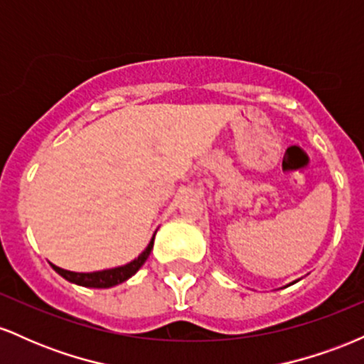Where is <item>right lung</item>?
<instances>
[{
	"label": "right lung",
	"instance_id": "add662e5",
	"mask_svg": "<svg viewBox=\"0 0 364 364\" xmlns=\"http://www.w3.org/2000/svg\"><path fill=\"white\" fill-rule=\"evenodd\" d=\"M154 237L150 240L147 248L144 250V253L139 255V258H135V260L127 263V265H123V267H116V269H107V270H101V272L83 274V272H70V270L60 269V267L53 265V263H51V267L61 275V277H65L66 281L78 284V286H83V287H97V289H106V287L118 286V284L124 282L127 279L132 277V275H135L136 272H139V269L144 265L145 260L149 258L150 252H152Z\"/></svg>",
	"mask_w": 364,
	"mask_h": 364
}]
</instances>
